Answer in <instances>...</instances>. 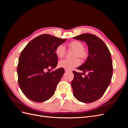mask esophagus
I'll return each instance as SVG.
<instances>
[{
  "label": "esophagus",
  "instance_id": "esophagus-1",
  "mask_svg": "<svg viewBox=\"0 0 128 128\" xmlns=\"http://www.w3.org/2000/svg\"><path fill=\"white\" fill-rule=\"evenodd\" d=\"M64 70L66 72H70V70H68V69H64Z\"/></svg>",
  "mask_w": 128,
  "mask_h": 128
}]
</instances>
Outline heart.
<instances>
[{"label":"heart","mask_w":128,"mask_h":128,"mask_svg":"<svg viewBox=\"0 0 128 128\" xmlns=\"http://www.w3.org/2000/svg\"><path fill=\"white\" fill-rule=\"evenodd\" d=\"M68 46L69 48L75 50L73 57L76 58L72 60L64 59L61 60L59 62V66L60 68L70 70L80 64V61L78 58L82 60L86 59L88 56V53L84 50V45L80 42L77 40L72 41L68 44ZM55 53L58 58L61 59L65 55V47L62 44L58 45L56 48Z\"/></svg>","instance_id":"heart-1"}]
</instances>
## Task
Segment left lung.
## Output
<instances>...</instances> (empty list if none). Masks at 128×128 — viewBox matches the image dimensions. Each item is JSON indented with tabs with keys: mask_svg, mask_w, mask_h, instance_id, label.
<instances>
[{
	"mask_svg": "<svg viewBox=\"0 0 128 128\" xmlns=\"http://www.w3.org/2000/svg\"><path fill=\"white\" fill-rule=\"evenodd\" d=\"M73 38L86 42L88 50L86 61L77 68L83 72H72L73 94L82 102H94L103 96L111 82L113 69L111 54L105 43L94 34H83Z\"/></svg>",
	"mask_w": 128,
	"mask_h": 128,
	"instance_id": "1",
	"label": "left lung"
}]
</instances>
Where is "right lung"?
<instances>
[{"instance_id":"obj_1","label":"right lung","mask_w":128,"mask_h":128,"mask_svg":"<svg viewBox=\"0 0 128 128\" xmlns=\"http://www.w3.org/2000/svg\"><path fill=\"white\" fill-rule=\"evenodd\" d=\"M66 40L44 34L31 40L22 50L17 72L18 86L26 98L42 102L54 94L64 70L60 68L52 72L46 71L56 67L58 59L56 48Z\"/></svg>"}]
</instances>
